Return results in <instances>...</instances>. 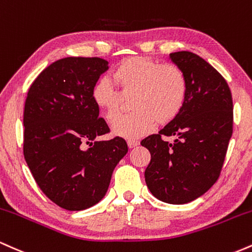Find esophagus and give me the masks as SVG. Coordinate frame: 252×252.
I'll list each match as a JSON object with an SVG mask.
<instances>
[{"instance_id": "obj_1", "label": "esophagus", "mask_w": 252, "mask_h": 252, "mask_svg": "<svg viewBox=\"0 0 252 252\" xmlns=\"http://www.w3.org/2000/svg\"><path fill=\"white\" fill-rule=\"evenodd\" d=\"M127 145H128L129 149H133L135 146L139 145V141L138 140H128L127 141Z\"/></svg>"}]
</instances>
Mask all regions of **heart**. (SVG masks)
Segmentation results:
<instances>
[{
  "label": "heart",
  "instance_id": "obj_1",
  "mask_svg": "<svg viewBox=\"0 0 252 252\" xmlns=\"http://www.w3.org/2000/svg\"><path fill=\"white\" fill-rule=\"evenodd\" d=\"M115 90L107 80L93 87L92 97L104 119L112 123L120 114L124 101L129 100L131 115L118 119L113 134L137 139L179 117L186 103L188 83L185 73L174 64H159L145 57L124 59L111 75Z\"/></svg>",
  "mask_w": 252,
  "mask_h": 252
}]
</instances>
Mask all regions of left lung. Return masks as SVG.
Returning <instances> with one entry per match:
<instances>
[{"label": "left lung", "instance_id": "8db88e82", "mask_svg": "<svg viewBox=\"0 0 252 252\" xmlns=\"http://www.w3.org/2000/svg\"><path fill=\"white\" fill-rule=\"evenodd\" d=\"M188 83L179 117L158 134L141 140L151 154L145 182L160 201L182 205L197 199L217 182L232 135L231 90L210 63L188 51L169 55ZM162 136H175L169 143Z\"/></svg>", "mask_w": 252, "mask_h": 252}]
</instances>
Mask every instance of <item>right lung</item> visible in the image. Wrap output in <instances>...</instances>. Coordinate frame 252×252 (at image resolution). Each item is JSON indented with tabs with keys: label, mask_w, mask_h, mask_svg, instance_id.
<instances>
[{
	"label": "right lung",
	"mask_w": 252,
	"mask_h": 252,
	"mask_svg": "<svg viewBox=\"0 0 252 252\" xmlns=\"http://www.w3.org/2000/svg\"><path fill=\"white\" fill-rule=\"evenodd\" d=\"M107 70L108 62L102 58L59 59L28 90L25 159L42 193L64 210H87L100 202L128 151L120 137L96 140L109 127L98 118L92 90Z\"/></svg>",
	"instance_id": "right-lung-1"
}]
</instances>
